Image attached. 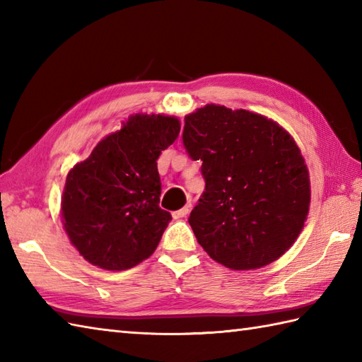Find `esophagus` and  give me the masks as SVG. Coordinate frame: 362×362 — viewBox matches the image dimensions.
Listing matches in <instances>:
<instances>
[{
  "label": "esophagus",
  "mask_w": 362,
  "mask_h": 362,
  "mask_svg": "<svg viewBox=\"0 0 362 362\" xmlns=\"http://www.w3.org/2000/svg\"><path fill=\"white\" fill-rule=\"evenodd\" d=\"M189 210H191V204L188 202L185 206H183V209H180V210H177V211H174L173 213V216H174V219H179V218H185L187 214L189 213Z\"/></svg>",
  "instance_id": "obj_1"
}]
</instances>
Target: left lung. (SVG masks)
<instances>
[{"mask_svg":"<svg viewBox=\"0 0 362 362\" xmlns=\"http://www.w3.org/2000/svg\"><path fill=\"white\" fill-rule=\"evenodd\" d=\"M182 140L202 163L205 191L188 222L204 250L235 271L280 258L310 206L308 169L291 135L261 115L209 104L185 117Z\"/></svg>","mask_w":362,"mask_h":362,"instance_id":"8db88e82","label":"left lung"}]
</instances>
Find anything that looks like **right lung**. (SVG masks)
I'll return each mask as SVG.
<instances>
[{
  "mask_svg": "<svg viewBox=\"0 0 362 362\" xmlns=\"http://www.w3.org/2000/svg\"><path fill=\"white\" fill-rule=\"evenodd\" d=\"M180 132L163 115H135L99 141L66 177L62 218L70 241L88 263L124 271L149 258L171 221L161 210L157 160Z\"/></svg>",
  "mask_w": 362,
  "mask_h": 362,
  "instance_id": "obj_1",
  "label": "right lung"
}]
</instances>
